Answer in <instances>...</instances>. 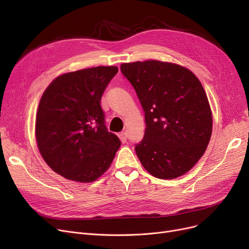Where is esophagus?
Segmentation results:
<instances>
[{
    "instance_id": "esophagus-1",
    "label": "esophagus",
    "mask_w": 249,
    "mask_h": 249,
    "mask_svg": "<svg viewBox=\"0 0 249 249\" xmlns=\"http://www.w3.org/2000/svg\"><path fill=\"white\" fill-rule=\"evenodd\" d=\"M119 137H120V140H121V142L123 143H125L127 142V133L126 132H120Z\"/></svg>"
}]
</instances>
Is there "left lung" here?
Listing matches in <instances>:
<instances>
[{
    "mask_svg": "<svg viewBox=\"0 0 249 249\" xmlns=\"http://www.w3.org/2000/svg\"><path fill=\"white\" fill-rule=\"evenodd\" d=\"M144 112L145 130L135 145L144 169L162 179L187 173L206 151L213 115L203 86L190 70L159 60L122 63Z\"/></svg>",
    "mask_w": 249,
    "mask_h": 249,
    "instance_id": "obj_1",
    "label": "left lung"
}]
</instances>
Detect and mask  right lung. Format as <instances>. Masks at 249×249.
Segmentation results:
<instances>
[{
  "label": "right lung",
  "mask_w": 249,
  "mask_h": 249,
  "mask_svg": "<svg viewBox=\"0 0 249 249\" xmlns=\"http://www.w3.org/2000/svg\"><path fill=\"white\" fill-rule=\"evenodd\" d=\"M117 67H96L63 73L41 97L36 139L48 166L80 182L96 180L113 162L121 142L107 131L100 106Z\"/></svg>",
  "instance_id": "obj_1"
}]
</instances>
